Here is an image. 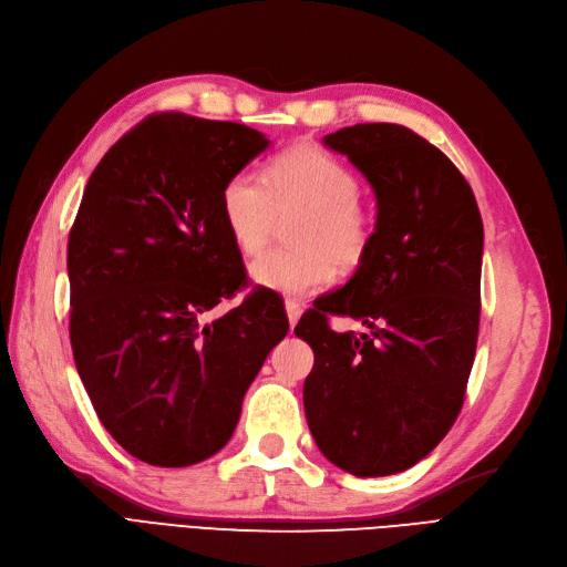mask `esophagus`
Segmentation results:
<instances>
[{
    "mask_svg": "<svg viewBox=\"0 0 567 567\" xmlns=\"http://www.w3.org/2000/svg\"><path fill=\"white\" fill-rule=\"evenodd\" d=\"M286 315H288V324L290 327H296L298 324V319H300V315H302V305L296 300V298H286Z\"/></svg>",
    "mask_w": 567,
    "mask_h": 567,
    "instance_id": "esophagus-1",
    "label": "esophagus"
}]
</instances>
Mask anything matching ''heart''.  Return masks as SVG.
Returning <instances> with one entry per match:
<instances>
[{"mask_svg": "<svg viewBox=\"0 0 567 567\" xmlns=\"http://www.w3.org/2000/svg\"><path fill=\"white\" fill-rule=\"evenodd\" d=\"M219 207L234 246L248 257L267 248L279 217L300 212L288 231L293 248L269 250L252 265L259 286L288 296L315 293L329 284L333 267L355 269L374 236L358 174L312 143L284 150L265 178L236 172L224 183Z\"/></svg>", "mask_w": 567, "mask_h": 567, "instance_id": "b5f03b06", "label": "heart"}]
</instances>
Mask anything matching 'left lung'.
Wrapping results in <instances>:
<instances>
[{"instance_id": "left-lung-1", "label": "left lung", "mask_w": 567, "mask_h": 567, "mask_svg": "<svg viewBox=\"0 0 567 567\" xmlns=\"http://www.w3.org/2000/svg\"><path fill=\"white\" fill-rule=\"evenodd\" d=\"M324 145L372 183L379 214L358 271L296 327L315 350L305 417L333 465L386 477L430 455L461 415L480 333L484 228L465 176L415 131L358 124ZM331 313L373 333L333 332Z\"/></svg>"}]
</instances>
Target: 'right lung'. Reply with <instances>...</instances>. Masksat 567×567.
<instances>
[{
    "mask_svg": "<svg viewBox=\"0 0 567 567\" xmlns=\"http://www.w3.org/2000/svg\"><path fill=\"white\" fill-rule=\"evenodd\" d=\"M267 137L181 112L143 118L90 176L69 234L75 370L104 430L137 461L203 463L231 439L269 350L279 305L246 286L219 197Z\"/></svg>",
    "mask_w": 567,
    "mask_h": 567,
    "instance_id": "right-lung-1",
    "label": "right lung"
}]
</instances>
